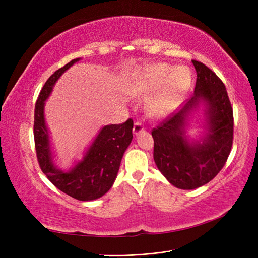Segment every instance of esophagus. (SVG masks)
<instances>
[{"label": "esophagus", "mask_w": 258, "mask_h": 258, "mask_svg": "<svg viewBox=\"0 0 258 258\" xmlns=\"http://www.w3.org/2000/svg\"><path fill=\"white\" fill-rule=\"evenodd\" d=\"M142 131H144V127L143 124L140 122V121H136L135 122V126H134V135L138 136L139 134H141Z\"/></svg>", "instance_id": "esophagus-1"}]
</instances>
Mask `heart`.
<instances>
[{
    "label": "heart",
    "instance_id": "1",
    "mask_svg": "<svg viewBox=\"0 0 258 258\" xmlns=\"http://www.w3.org/2000/svg\"><path fill=\"white\" fill-rule=\"evenodd\" d=\"M191 84V72L186 67L172 69L157 63L139 71L131 83L130 92L136 98H147L155 93L147 105V114L153 118H165L181 103Z\"/></svg>",
    "mask_w": 258,
    "mask_h": 258
}]
</instances>
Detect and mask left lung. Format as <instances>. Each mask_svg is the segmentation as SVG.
<instances>
[{"label": "left lung", "mask_w": 258, "mask_h": 258, "mask_svg": "<svg viewBox=\"0 0 258 258\" xmlns=\"http://www.w3.org/2000/svg\"><path fill=\"white\" fill-rule=\"evenodd\" d=\"M197 72L195 93L181 111L154 128V160L168 181L179 189L209 183L224 167L233 139L232 107L225 85L212 70L192 60ZM205 105V135L198 140L185 136L188 117Z\"/></svg>", "instance_id": "1"}]
</instances>
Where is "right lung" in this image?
<instances>
[{
  "label": "right lung",
  "instance_id": "right-lung-1",
  "mask_svg": "<svg viewBox=\"0 0 258 258\" xmlns=\"http://www.w3.org/2000/svg\"><path fill=\"white\" fill-rule=\"evenodd\" d=\"M77 58L57 70L45 83L37 98L34 111V142L38 163L49 181L77 200L90 201L102 197L113 186L123 153L132 141L134 121L128 119L120 124H107L100 130L84 157L69 171L60 170L53 162L51 143L45 122L44 107L56 82Z\"/></svg>",
  "mask_w": 258,
  "mask_h": 258
}]
</instances>
